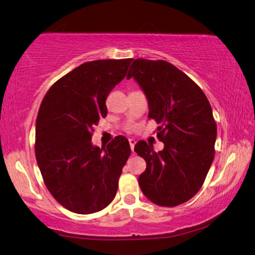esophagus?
Returning a JSON list of instances; mask_svg holds the SVG:
<instances>
[{
  "label": "esophagus",
  "mask_w": 255,
  "mask_h": 255,
  "mask_svg": "<svg viewBox=\"0 0 255 255\" xmlns=\"http://www.w3.org/2000/svg\"><path fill=\"white\" fill-rule=\"evenodd\" d=\"M135 144H136V140L134 138H129V145H130V148H131L132 152H134Z\"/></svg>",
  "instance_id": "esophagus-1"
}]
</instances>
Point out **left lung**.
Wrapping results in <instances>:
<instances>
[{
	"label": "left lung",
	"mask_w": 255,
	"mask_h": 255,
	"mask_svg": "<svg viewBox=\"0 0 255 255\" xmlns=\"http://www.w3.org/2000/svg\"><path fill=\"white\" fill-rule=\"evenodd\" d=\"M132 78L146 96L148 118L159 124L162 151L139 140L134 151L146 161L138 184L147 199L160 207H176L195 195L215 157L217 125L201 88L163 60L136 59Z\"/></svg>",
	"instance_id": "8db88e82"
}]
</instances>
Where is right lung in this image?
Segmentation results:
<instances>
[{"label": "right lung", "instance_id": "add662e5", "mask_svg": "<svg viewBox=\"0 0 255 255\" xmlns=\"http://www.w3.org/2000/svg\"><path fill=\"white\" fill-rule=\"evenodd\" d=\"M132 59L85 62L60 78L40 104L35 153L44 183L68 210L90 215L115 199L118 180L130 155L125 136L100 148L93 127L106 118L107 98L126 77Z\"/></svg>", "mask_w": 255, "mask_h": 255}]
</instances>
